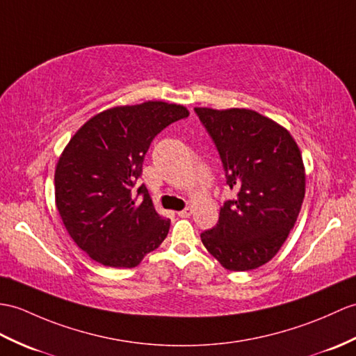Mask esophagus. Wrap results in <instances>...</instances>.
<instances>
[{"label":"esophagus","mask_w":356,"mask_h":356,"mask_svg":"<svg viewBox=\"0 0 356 356\" xmlns=\"http://www.w3.org/2000/svg\"><path fill=\"white\" fill-rule=\"evenodd\" d=\"M193 213V208H185L184 211H180L179 212V217H181V218H188L189 216H191Z\"/></svg>","instance_id":"1"}]
</instances>
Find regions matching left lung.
<instances>
[{
  "label": "left lung",
  "instance_id": "left-lung-1",
  "mask_svg": "<svg viewBox=\"0 0 356 356\" xmlns=\"http://www.w3.org/2000/svg\"><path fill=\"white\" fill-rule=\"evenodd\" d=\"M194 111L236 194L222 203L218 222L200 235L202 243L225 268L254 270L279 252L299 217L305 198L300 150L284 127L254 111Z\"/></svg>",
  "mask_w": 356,
  "mask_h": 356
}]
</instances>
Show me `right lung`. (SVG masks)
Returning a JSON list of instances; mask_svg holds the SVG:
<instances>
[{"mask_svg":"<svg viewBox=\"0 0 356 356\" xmlns=\"http://www.w3.org/2000/svg\"><path fill=\"white\" fill-rule=\"evenodd\" d=\"M188 115L163 102L113 107L71 138L57 162L56 204L74 243L94 261L136 267L167 238L170 220L154 211L138 179L152 140Z\"/></svg>","mask_w":356,"mask_h":356,"instance_id":"right-lung-1","label":"right lung"}]
</instances>
